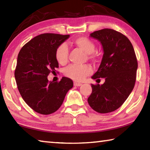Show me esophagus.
Returning <instances> with one entry per match:
<instances>
[{
    "label": "esophagus",
    "mask_w": 150,
    "mask_h": 150,
    "mask_svg": "<svg viewBox=\"0 0 150 150\" xmlns=\"http://www.w3.org/2000/svg\"><path fill=\"white\" fill-rule=\"evenodd\" d=\"M81 83H78V82H74V86H76V87H79V86H81Z\"/></svg>",
    "instance_id": "1"
}]
</instances>
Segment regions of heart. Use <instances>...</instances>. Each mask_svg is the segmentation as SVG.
I'll return each instance as SVG.
<instances>
[{"instance_id":"1","label":"heart","mask_w":150,"mask_h":150,"mask_svg":"<svg viewBox=\"0 0 150 150\" xmlns=\"http://www.w3.org/2000/svg\"><path fill=\"white\" fill-rule=\"evenodd\" d=\"M73 44L76 47L80 48L86 54H87L88 59L94 60L96 58V54L95 52V44L92 40L87 37H78L73 40ZM69 50L65 44H62L58 46L55 52V56L57 62L61 65H65L68 62ZM92 67L89 65H70L64 69V74L67 77L75 81H81L85 77L92 73Z\"/></svg>"}]
</instances>
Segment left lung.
I'll list each match as a JSON object with an SVG mask.
<instances>
[{"instance_id":"left-lung-1","label":"left lung","mask_w":150,"mask_h":150,"mask_svg":"<svg viewBox=\"0 0 150 150\" xmlns=\"http://www.w3.org/2000/svg\"><path fill=\"white\" fill-rule=\"evenodd\" d=\"M103 45L104 54L93 79L105 78L104 84L91 85L88 105L99 113L116 110L132 91L136 79L138 62L132 44L126 35L115 30L105 28L90 35Z\"/></svg>"}]
</instances>
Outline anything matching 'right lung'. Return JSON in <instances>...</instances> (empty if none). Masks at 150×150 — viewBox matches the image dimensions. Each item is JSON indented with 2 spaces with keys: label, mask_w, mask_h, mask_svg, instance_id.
Wrapping results in <instances>:
<instances>
[{
  "label": "right lung",
  "mask_w": 150,
  "mask_h": 150,
  "mask_svg": "<svg viewBox=\"0 0 150 150\" xmlns=\"http://www.w3.org/2000/svg\"><path fill=\"white\" fill-rule=\"evenodd\" d=\"M69 37L53 33L38 35L26 43L18 55L14 71L18 89L27 105L41 115L57 110L73 86L69 78L63 77L56 82L47 78L59 67L55 50Z\"/></svg>",
  "instance_id": "obj_1"
}]
</instances>
